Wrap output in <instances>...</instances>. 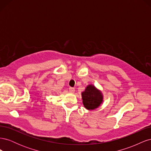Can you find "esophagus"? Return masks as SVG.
I'll list each match as a JSON object with an SVG mask.
<instances>
[{
    "mask_svg": "<svg viewBox=\"0 0 151 151\" xmlns=\"http://www.w3.org/2000/svg\"><path fill=\"white\" fill-rule=\"evenodd\" d=\"M69 91H70V93H74L75 88H72V87H70V88H69Z\"/></svg>",
    "mask_w": 151,
    "mask_h": 151,
    "instance_id": "esophagus-1",
    "label": "esophagus"
}]
</instances>
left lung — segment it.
I'll use <instances>...</instances> for the list:
<instances>
[{
  "label": "left lung",
  "instance_id": "1",
  "mask_svg": "<svg viewBox=\"0 0 151 151\" xmlns=\"http://www.w3.org/2000/svg\"><path fill=\"white\" fill-rule=\"evenodd\" d=\"M103 94L101 91L93 85H88L82 93V99L84 107L88 109H94L100 106L103 102Z\"/></svg>",
  "mask_w": 151,
  "mask_h": 151
}]
</instances>
